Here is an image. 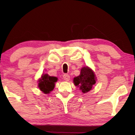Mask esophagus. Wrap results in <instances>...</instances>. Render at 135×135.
Here are the masks:
<instances>
[{
  "label": "esophagus",
  "mask_w": 135,
  "mask_h": 135,
  "mask_svg": "<svg viewBox=\"0 0 135 135\" xmlns=\"http://www.w3.org/2000/svg\"><path fill=\"white\" fill-rule=\"evenodd\" d=\"M70 76L67 74H65L63 75V79L65 81H68L70 80Z\"/></svg>",
  "instance_id": "esophagus-1"
}]
</instances>
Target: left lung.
Returning <instances> with one entry per match:
<instances>
[{
  "instance_id": "obj_1",
  "label": "left lung",
  "mask_w": 135,
  "mask_h": 135,
  "mask_svg": "<svg viewBox=\"0 0 135 135\" xmlns=\"http://www.w3.org/2000/svg\"><path fill=\"white\" fill-rule=\"evenodd\" d=\"M73 81L75 85L80 87L82 92L85 93L92 89L95 84V75L89 67H83L81 69L80 76L74 77Z\"/></svg>"
}]
</instances>
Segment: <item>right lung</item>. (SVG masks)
Instances as JSON below:
<instances>
[{
	"instance_id": "obj_1",
	"label": "right lung",
	"mask_w": 135,
	"mask_h": 135,
	"mask_svg": "<svg viewBox=\"0 0 135 135\" xmlns=\"http://www.w3.org/2000/svg\"><path fill=\"white\" fill-rule=\"evenodd\" d=\"M57 80L55 77L49 76L47 74H43L42 78L38 80V88L44 93H49L54 89L55 83Z\"/></svg>"
}]
</instances>
